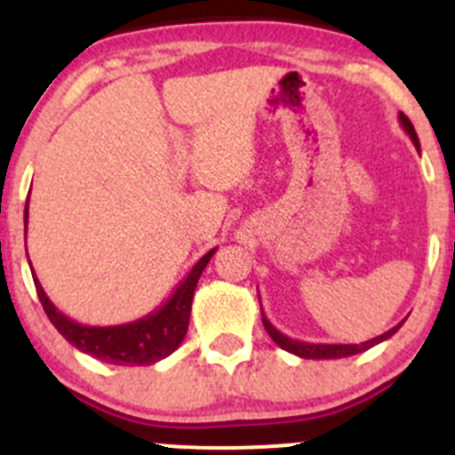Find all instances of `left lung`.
<instances>
[{
	"instance_id": "1",
	"label": "left lung",
	"mask_w": 455,
	"mask_h": 455,
	"mask_svg": "<svg viewBox=\"0 0 455 455\" xmlns=\"http://www.w3.org/2000/svg\"><path fill=\"white\" fill-rule=\"evenodd\" d=\"M398 121H401L403 130L410 134V139L416 145V149H420L419 136H416V130H414V125L410 123V118H407L405 114L401 112V114H398ZM261 323H264L266 332L270 334V339H273V341L277 343L282 350L291 352V355H295V356H301V359H316V361H319V359H346V356L361 355V352H365V350H370V347L379 346V343L387 341L392 334L398 332V328L405 323V319H403L398 325H394L392 330H387V332L379 334V337L370 339V341H365V343H308V341H297V339H291V337H286L283 332H279V330L275 328V325L270 323L268 319H266L264 310H261Z\"/></svg>"
}]
</instances>
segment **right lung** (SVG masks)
<instances>
[{
  "label": "right lung",
  "mask_w": 455,
  "mask_h": 455,
  "mask_svg": "<svg viewBox=\"0 0 455 455\" xmlns=\"http://www.w3.org/2000/svg\"><path fill=\"white\" fill-rule=\"evenodd\" d=\"M24 218L26 224H28V202H26ZM215 251L218 249H211L209 253L200 257L198 264L178 283L173 295L158 310L145 315L142 319L132 321V323L121 325H84L79 321L70 319L48 299L36 275H32V279H35L36 295H39V301L48 319L52 321L59 334L68 343H72L76 350L112 365H154L158 361L167 359L185 339L187 328H189L191 301H194L196 286H198L202 270L206 268Z\"/></svg>",
  "instance_id": "1"
}]
</instances>
